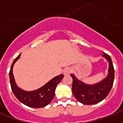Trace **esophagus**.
Segmentation results:
<instances>
[{
  "label": "esophagus",
  "mask_w": 123,
  "mask_h": 123,
  "mask_svg": "<svg viewBox=\"0 0 123 123\" xmlns=\"http://www.w3.org/2000/svg\"><path fill=\"white\" fill-rule=\"evenodd\" d=\"M71 69L69 68H66L65 69H64L63 70V74L64 75H69V73H71Z\"/></svg>",
  "instance_id": "34e87169"
}]
</instances>
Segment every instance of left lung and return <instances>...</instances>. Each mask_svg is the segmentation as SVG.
Instances as JSON below:
<instances>
[{"label": "left lung", "instance_id": "8db88e82", "mask_svg": "<svg viewBox=\"0 0 123 123\" xmlns=\"http://www.w3.org/2000/svg\"><path fill=\"white\" fill-rule=\"evenodd\" d=\"M103 56L109 61V75L103 80L94 85H87L79 80L73 74L72 91L75 98L84 105H93L107 97L112 87L114 80V68L111 57L103 53Z\"/></svg>", "mask_w": 123, "mask_h": 123}]
</instances>
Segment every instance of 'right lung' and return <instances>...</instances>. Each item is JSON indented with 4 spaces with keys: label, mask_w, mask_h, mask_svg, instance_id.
<instances>
[{
    "label": "right lung",
    "mask_w": 123,
    "mask_h": 123,
    "mask_svg": "<svg viewBox=\"0 0 123 123\" xmlns=\"http://www.w3.org/2000/svg\"><path fill=\"white\" fill-rule=\"evenodd\" d=\"M20 54L12 62L9 71V79L11 90L16 98L23 104L32 108H42L52 101L55 96V90L59 83L63 79L64 75L57 76L39 89L27 92L17 87L12 74V67L15 62L20 58Z\"/></svg>",
    "instance_id": "right-lung-1"
}]
</instances>
